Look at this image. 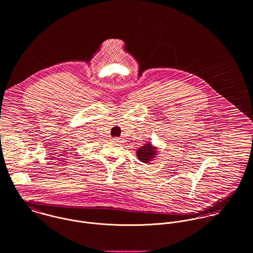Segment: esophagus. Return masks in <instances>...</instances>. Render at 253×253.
Segmentation results:
<instances>
[{
	"label": "esophagus",
	"instance_id": "34e87169",
	"mask_svg": "<svg viewBox=\"0 0 253 253\" xmlns=\"http://www.w3.org/2000/svg\"><path fill=\"white\" fill-rule=\"evenodd\" d=\"M119 140H120V139H119L118 137H114V138H112V141H113V142H119Z\"/></svg>",
	"mask_w": 253,
	"mask_h": 253
}]
</instances>
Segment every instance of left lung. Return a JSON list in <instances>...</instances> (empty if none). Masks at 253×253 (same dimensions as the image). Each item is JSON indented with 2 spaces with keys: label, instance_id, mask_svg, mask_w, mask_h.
I'll return each mask as SVG.
<instances>
[{
  "label": "left lung",
  "instance_id": "obj_1",
  "mask_svg": "<svg viewBox=\"0 0 253 253\" xmlns=\"http://www.w3.org/2000/svg\"><path fill=\"white\" fill-rule=\"evenodd\" d=\"M157 148L153 147L151 142H147L146 144L141 146L137 151H136V156L138 160L142 163L148 164L150 163L154 158H156L157 154Z\"/></svg>",
  "mask_w": 253,
  "mask_h": 253
}]
</instances>
